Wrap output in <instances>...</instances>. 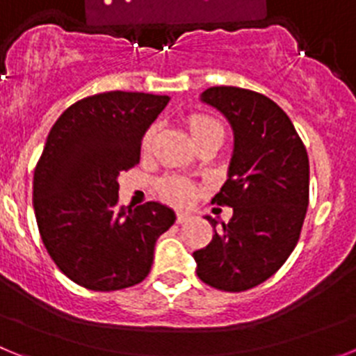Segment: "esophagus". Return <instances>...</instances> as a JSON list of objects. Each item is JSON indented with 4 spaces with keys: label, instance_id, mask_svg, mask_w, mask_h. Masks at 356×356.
Here are the masks:
<instances>
[{
    "label": "esophagus",
    "instance_id": "obj_1",
    "mask_svg": "<svg viewBox=\"0 0 356 356\" xmlns=\"http://www.w3.org/2000/svg\"><path fill=\"white\" fill-rule=\"evenodd\" d=\"M188 219H191V216H188L187 212H176V222H178V225H181V222H187Z\"/></svg>",
    "mask_w": 356,
    "mask_h": 356
}]
</instances>
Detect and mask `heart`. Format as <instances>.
Instances as JSON below:
<instances>
[{"label": "heart", "instance_id": "1", "mask_svg": "<svg viewBox=\"0 0 356 356\" xmlns=\"http://www.w3.org/2000/svg\"><path fill=\"white\" fill-rule=\"evenodd\" d=\"M185 124H187L188 134H191L194 143L203 139V137H209V135H219V137L225 135V128H222L221 122L207 114H200V112L188 114L185 118ZM155 134L156 127L151 124L149 128H146L143 137H140V153L143 155H147L151 151L153 140H155ZM159 193L163 200L172 203V205H188L194 200V196H196L197 185L184 178V176L169 175L163 176L162 180L159 181Z\"/></svg>", "mask_w": 356, "mask_h": 356}]
</instances>
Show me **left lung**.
Listing matches in <instances>:
<instances>
[{"instance_id":"8db88e82","label":"left lung","mask_w":356,"mask_h":356,"mask_svg":"<svg viewBox=\"0 0 356 356\" xmlns=\"http://www.w3.org/2000/svg\"><path fill=\"white\" fill-rule=\"evenodd\" d=\"M201 99L226 115L235 135L228 180L212 203L234 216L209 246L194 251L197 276L210 287L242 292L271 278L300 241L308 207L307 147L273 99L241 87H210Z\"/></svg>"}]
</instances>
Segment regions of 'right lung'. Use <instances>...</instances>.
I'll return each mask as SVG.
<instances>
[{
  "label": "right lung",
  "instance_id": "1",
  "mask_svg": "<svg viewBox=\"0 0 356 356\" xmlns=\"http://www.w3.org/2000/svg\"><path fill=\"white\" fill-rule=\"evenodd\" d=\"M169 96L94 94L56 119L33 171V210L56 267L90 291H119L149 275L156 238L176 216L156 201L119 205L118 176L139 163L140 137Z\"/></svg>",
  "mask_w": 356,
  "mask_h": 356
}]
</instances>
